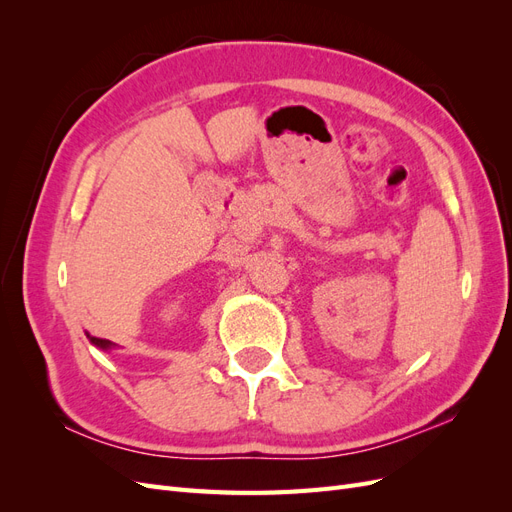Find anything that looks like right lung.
I'll use <instances>...</instances> for the list:
<instances>
[{
  "label": "right lung",
  "mask_w": 512,
  "mask_h": 512,
  "mask_svg": "<svg viewBox=\"0 0 512 512\" xmlns=\"http://www.w3.org/2000/svg\"><path fill=\"white\" fill-rule=\"evenodd\" d=\"M89 337V342L94 344V346H98V348H102V350H111L113 348V342H108V339H100V337H91V335H87Z\"/></svg>",
  "instance_id": "add662e5"
}]
</instances>
